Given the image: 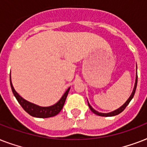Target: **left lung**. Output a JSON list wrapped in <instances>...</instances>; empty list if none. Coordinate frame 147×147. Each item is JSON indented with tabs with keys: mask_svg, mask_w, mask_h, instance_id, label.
Segmentation results:
<instances>
[{
	"mask_svg": "<svg viewBox=\"0 0 147 147\" xmlns=\"http://www.w3.org/2000/svg\"><path fill=\"white\" fill-rule=\"evenodd\" d=\"M137 78H136V82H135V85H134V91H133L132 94H131V95L130 96V98H128V100L126 101L125 103H124V105H122L120 108H118V109H117L116 111H112L111 112V113H107V114H104V113H99L98 111H95L94 109H93L92 108V107L91 106V105H89V103H88V107H89L90 110L92 111L94 114H97V115H98V116H102V117H112V116H115V115H117V114H119L120 113H121V112L123 111V110L125 109L126 107L128 105H129V103H130V101L131 100H132V98H134V94H135V92H136V88H137Z\"/></svg>",
	"mask_w": 147,
	"mask_h": 147,
	"instance_id": "left-lung-1",
	"label": "left lung"
}]
</instances>
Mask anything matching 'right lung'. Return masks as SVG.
Instances as JSON below:
<instances>
[{
    "label": "right lung",
    "mask_w": 147,
    "mask_h": 147,
    "mask_svg": "<svg viewBox=\"0 0 147 147\" xmlns=\"http://www.w3.org/2000/svg\"><path fill=\"white\" fill-rule=\"evenodd\" d=\"M10 87H11V89H12L13 94L15 96V98H17V101L19 102L20 105H21V107L24 108V111L27 112L31 116L35 117H40V118L51 117L55 116L56 114H59L61 111V110L62 109V107H63V105L65 104L67 95L69 94V89H70V88H69L67 89L66 92H65V94H63V96L61 98V99L55 105L50 106V107H40V106L34 105L33 103L29 102V101H27V100H26L25 99L20 96L19 94L16 92L13 87L11 81H10Z\"/></svg>",
    "instance_id": "add662e5"
}]
</instances>
